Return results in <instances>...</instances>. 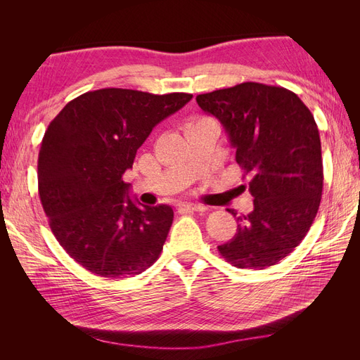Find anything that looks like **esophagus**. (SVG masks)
<instances>
[{
    "mask_svg": "<svg viewBox=\"0 0 360 360\" xmlns=\"http://www.w3.org/2000/svg\"><path fill=\"white\" fill-rule=\"evenodd\" d=\"M180 212H205L207 207L197 202H183L179 205Z\"/></svg>",
    "mask_w": 360,
    "mask_h": 360,
    "instance_id": "1",
    "label": "esophagus"
}]
</instances>
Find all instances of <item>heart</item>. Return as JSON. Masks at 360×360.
I'll return each mask as SVG.
<instances>
[{"instance_id":"1","label":"heart","mask_w":360,"mask_h":360,"mask_svg":"<svg viewBox=\"0 0 360 360\" xmlns=\"http://www.w3.org/2000/svg\"><path fill=\"white\" fill-rule=\"evenodd\" d=\"M193 122H195V120H193Z\"/></svg>"}]
</instances>
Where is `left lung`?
Here are the masks:
<instances>
[{
	"mask_svg": "<svg viewBox=\"0 0 360 360\" xmlns=\"http://www.w3.org/2000/svg\"><path fill=\"white\" fill-rule=\"evenodd\" d=\"M197 103L224 126L254 197V210L237 217V233L217 246L219 254L238 269L275 266L303 240L320 207L323 160L314 115L297 94L258 82L198 94Z\"/></svg>",
	"mask_w": 360,
	"mask_h": 360,
	"instance_id": "8db88e82",
	"label": "left lung"
}]
</instances>
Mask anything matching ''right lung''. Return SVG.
I'll return each mask as SVG.
<instances>
[{
    "instance_id": "right-lung-1",
    "label": "right lung",
    "mask_w": 360,
    "mask_h": 360,
    "mask_svg": "<svg viewBox=\"0 0 360 360\" xmlns=\"http://www.w3.org/2000/svg\"><path fill=\"white\" fill-rule=\"evenodd\" d=\"M191 99L102 89L76 97L48 126L37 163L40 201L58 243L91 274L135 276L159 258L174 212L130 200L123 174L153 127Z\"/></svg>"
}]
</instances>
